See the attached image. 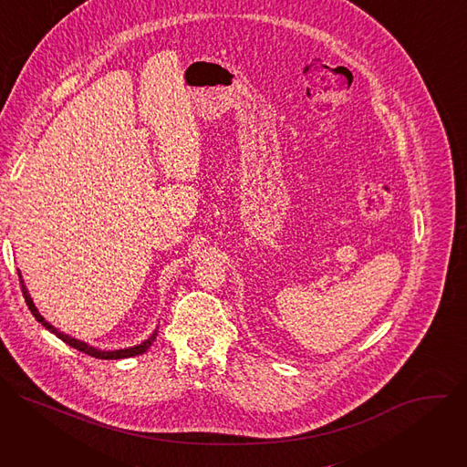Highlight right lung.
Here are the masks:
<instances>
[{"label": "right lung", "instance_id": "obj_1", "mask_svg": "<svg viewBox=\"0 0 467 467\" xmlns=\"http://www.w3.org/2000/svg\"><path fill=\"white\" fill-rule=\"evenodd\" d=\"M18 277H20V283H22V292H24V297H26V303H27V306H29V310H31V314L36 317V321L38 323H42V327H46L49 332H53V335L57 337V338H60L64 344H68V346H72L74 349H78V351H83L85 355H90V357H94V358H101V360H119V358H129V357H137V355H142V353H146L151 346H153V342H155V337H157V328L151 332L150 335V338H146L144 342H140V344H137V346H130V348H125V349H112V351H105V349H98V348H94V346H90V344H87V342H83V340H78V338H74V337H70V335H66V332H62V330H58L57 327H53L40 312H38V308L35 306V303H33V299H31V296H29V290L26 288V283H24V279H22V274H20V270H18Z\"/></svg>", "mask_w": 467, "mask_h": 467}]
</instances>
